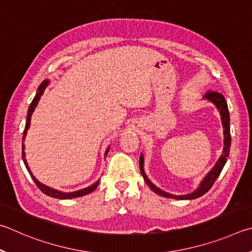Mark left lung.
<instances>
[{"label": "left lung", "instance_id": "obj_1", "mask_svg": "<svg viewBox=\"0 0 252 252\" xmlns=\"http://www.w3.org/2000/svg\"><path fill=\"white\" fill-rule=\"evenodd\" d=\"M204 99L210 101L211 104H214L216 106V108L219 110L220 116H221V124L223 127V145H224L221 156L219 157V159L217 160V162H216L213 168H211L209 173L207 174L204 177V179L201 180V183L199 184V186L197 187L196 190L186 193V195H173V193L166 192L165 190H162V189L158 188L156 185L153 184L152 180L147 177V175L144 170V155L142 153L140 154V158H139L140 173H142L145 182H146L149 188H151L154 192H156L157 195L166 197V198H173V199H178V200H191V199H196V198H199L202 195H205V193L208 191L211 187H213L216 179L219 177L220 173H221L223 166L226 165L227 159L229 157V152H230V145H231L230 116H229L228 105L226 103L224 97L217 92L207 93V94L204 96Z\"/></svg>", "mask_w": 252, "mask_h": 252}]
</instances>
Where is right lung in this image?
Wrapping results in <instances>:
<instances>
[{
	"label": "right lung",
	"mask_w": 252,
	"mask_h": 252,
	"mask_svg": "<svg viewBox=\"0 0 252 252\" xmlns=\"http://www.w3.org/2000/svg\"><path fill=\"white\" fill-rule=\"evenodd\" d=\"M48 84H50V81L48 79H45V81H43L41 83V85L38 86L37 88V92H36V95H35V97L32 100V103H31L30 107H29V110H28V116H26V124H25V129L23 131V142L25 140V136L26 134H28V130L30 128V125H31V117H32V114L34 112V109L36 108V106L38 104L39 101V98H41V96L43 95L44 91H45V88L48 86ZM25 145L24 143H22V158H23V161H24V165L26 167V169H28V171L31 175V177H32V179L34 180V183L36 184V186L41 189V191H43L45 195L50 196V197H53V198H56V199H70V198H77V197H82V196H85L87 195V193H91L92 191H94L95 189L97 188V186H98L99 184V180H97L96 183H94L93 185H91V186H88L86 188H83V189H79V190H75V191H70V192H64V191H61V190H57V189H54V188H51L46 186V185L42 184L41 182H38V180L35 178V176L32 174V171H31L30 167L28 165V161H26V158H25ZM109 151V147L106 149L105 152V156H107V153Z\"/></svg>",
	"instance_id": "right-lung-1"
}]
</instances>
